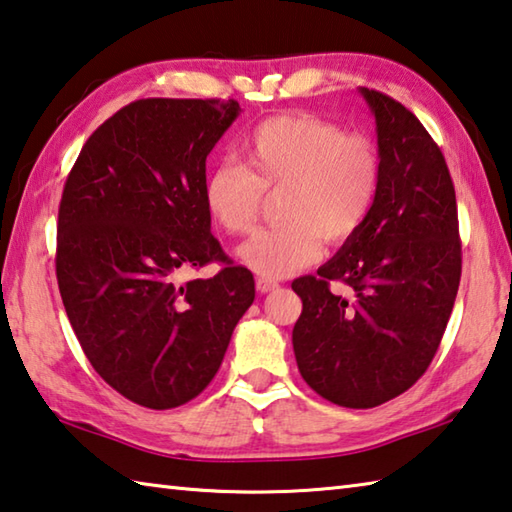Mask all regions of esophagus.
<instances>
[{
	"label": "esophagus",
	"instance_id": "esophagus-1",
	"mask_svg": "<svg viewBox=\"0 0 512 512\" xmlns=\"http://www.w3.org/2000/svg\"><path fill=\"white\" fill-rule=\"evenodd\" d=\"M278 287L276 281H272V278H265V276H258L256 278V289L260 294H267V292H274V289Z\"/></svg>",
	"mask_w": 512,
	"mask_h": 512
}]
</instances>
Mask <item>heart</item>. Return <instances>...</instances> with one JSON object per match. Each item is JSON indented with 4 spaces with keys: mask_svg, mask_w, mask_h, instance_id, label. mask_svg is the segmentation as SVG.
<instances>
[{
    "mask_svg": "<svg viewBox=\"0 0 512 512\" xmlns=\"http://www.w3.org/2000/svg\"><path fill=\"white\" fill-rule=\"evenodd\" d=\"M243 165L211 167L202 200L227 234L254 227L265 191H278L285 223L260 229L238 249L240 263L265 278H283L321 258L325 238L343 243L370 218L381 185V160L363 133L307 113L274 115L238 142Z\"/></svg>",
    "mask_w": 512,
    "mask_h": 512,
    "instance_id": "obj_1",
    "label": "heart"
}]
</instances>
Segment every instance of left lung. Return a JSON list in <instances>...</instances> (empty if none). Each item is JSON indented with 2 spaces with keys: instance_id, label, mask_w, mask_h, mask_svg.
Instances as JSON below:
<instances>
[{
  "instance_id": "1",
  "label": "left lung",
  "mask_w": 512,
  "mask_h": 512,
  "mask_svg": "<svg viewBox=\"0 0 512 512\" xmlns=\"http://www.w3.org/2000/svg\"><path fill=\"white\" fill-rule=\"evenodd\" d=\"M376 122L381 185L365 225L316 276L292 283L303 312L298 370L323 399L374 408L417 383L446 332L461 278L455 187L417 115L359 86ZM353 289L329 292V281Z\"/></svg>"
}]
</instances>
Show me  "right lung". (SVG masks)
I'll return each instance as SVG.
<instances>
[{"label":"right lung","instance_id":"add662e5","mask_svg":"<svg viewBox=\"0 0 512 512\" xmlns=\"http://www.w3.org/2000/svg\"><path fill=\"white\" fill-rule=\"evenodd\" d=\"M236 100L131 102L77 156L57 214L55 272L86 359L122 397L178 408L214 379L254 276L211 236L205 162ZM220 259L211 279L177 276Z\"/></svg>","mask_w":512,"mask_h":512}]
</instances>
